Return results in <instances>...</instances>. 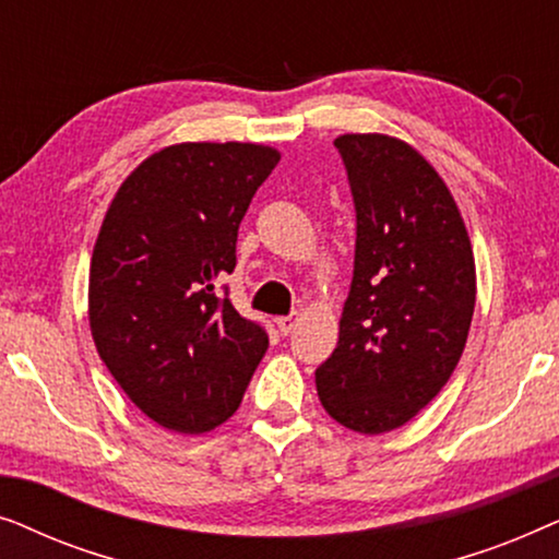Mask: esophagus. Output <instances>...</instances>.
Listing matches in <instances>:
<instances>
[{
	"mask_svg": "<svg viewBox=\"0 0 559 559\" xmlns=\"http://www.w3.org/2000/svg\"><path fill=\"white\" fill-rule=\"evenodd\" d=\"M297 325V312L295 316H285V318H277V328H280V333L282 335H289L293 333V328Z\"/></svg>",
	"mask_w": 559,
	"mask_h": 559,
	"instance_id": "obj_1",
	"label": "esophagus"
}]
</instances>
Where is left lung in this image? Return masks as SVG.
<instances>
[{
  "mask_svg": "<svg viewBox=\"0 0 559 559\" xmlns=\"http://www.w3.org/2000/svg\"><path fill=\"white\" fill-rule=\"evenodd\" d=\"M356 205V259L338 346L316 371L320 404L361 435L407 425L461 361L476 259L438 170L389 134H341Z\"/></svg>",
  "mask_w": 559,
  "mask_h": 559,
  "instance_id": "left-lung-1",
  "label": "left lung"
}]
</instances>
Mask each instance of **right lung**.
Instances as JSON below:
<instances>
[{
  "instance_id": "right-lung-1",
  "label": "right lung",
  "mask_w": 559,
  "mask_h": 559,
  "mask_svg": "<svg viewBox=\"0 0 559 559\" xmlns=\"http://www.w3.org/2000/svg\"><path fill=\"white\" fill-rule=\"evenodd\" d=\"M280 152L251 142H182L121 182L88 272L96 350L152 423L201 435L239 409L270 338L216 285Z\"/></svg>"
}]
</instances>
